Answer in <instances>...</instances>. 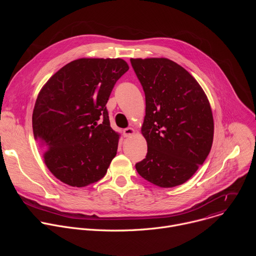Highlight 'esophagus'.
Instances as JSON below:
<instances>
[{
    "instance_id": "1",
    "label": "esophagus",
    "mask_w": 256,
    "mask_h": 256,
    "mask_svg": "<svg viewBox=\"0 0 256 256\" xmlns=\"http://www.w3.org/2000/svg\"><path fill=\"white\" fill-rule=\"evenodd\" d=\"M134 134V130L132 128H126L124 130V138H128V136H130Z\"/></svg>"
}]
</instances>
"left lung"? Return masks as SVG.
<instances>
[{
    "label": "left lung",
    "instance_id": "1",
    "mask_svg": "<svg viewBox=\"0 0 256 256\" xmlns=\"http://www.w3.org/2000/svg\"><path fill=\"white\" fill-rule=\"evenodd\" d=\"M144 89L146 116L142 134L148 153L138 173L160 188L188 181L206 159L214 120L204 90L190 72L164 58H130Z\"/></svg>",
    "mask_w": 256,
    "mask_h": 256
}]
</instances>
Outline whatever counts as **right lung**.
<instances>
[{"label":"right lung","mask_w":256,"mask_h":256,"mask_svg":"<svg viewBox=\"0 0 256 256\" xmlns=\"http://www.w3.org/2000/svg\"><path fill=\"white\" fill-rule=\"evenodd\" d=\"M128 70L122 58H79L58 70L40 90L33 134L46 165L64 184L83 188L106 174L120 134L110 126L105 105Z\"/></svg>","instance_id":"right-lung-1"}]
</instances>
